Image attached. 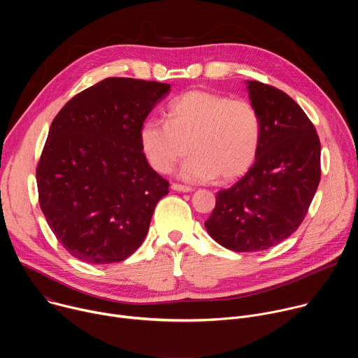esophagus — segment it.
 Returning <instances> with one entry per match:
<instances>
[{"label":"esophagus","mask_w":358,"mask_h":358,"mask_svg":"<svg viewBox=\"0 0 358 358\" xmlns=\"http://www.w3.org/2000/svg\"><path fill=\"white\" fill-rule=\"evenodd\" d=\"M171 188H173L174 191H180V192H189V191H192L191 187L182 185V184H178V182H174V184L171 185Z\"/></svg>","instance_id":"esophagus-1"}]
</instances>
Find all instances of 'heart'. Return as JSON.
I'll list each match as a JSON object with an SVG mask.
<instances>
[{"label": "heart", "instance_id": "1", "mask_svg": "<svg viewBox=\"0 0 358 358\" xmlns=\"http://www.w3.org/2000/svg\"><path fill=\"white\" fill-rule=\"evenodd\" d=\"M262 122L249 100L192 89L167 108V122L147 120L140 143L150 166L170 173L188 152L181 176L191 181H207L217 176L231 181L242 176L258 155Z\"/></svg>", "mask_w": 358, "mask_h": 358}]
</instances>
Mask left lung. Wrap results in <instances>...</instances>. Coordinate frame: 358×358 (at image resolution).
Here are the masks:
<instances>
[{
	"label": "left lung",
	"mask_w": 358,
	"mask_h": 358,
	"mask_svg": "<svg viewBox=\"0 0 358 358\" xmlns=\"http://www.w3.org/2000/svg\"><path fill=\"white\" fill-rule=\"evenodd\" d=\"M262 136L253 166L217 192L208 234L235 252L269 249L303 222L320 182V140L310 119L283 90L248 82Z\"/></svg>",
	"instance_id": "obj_1"
}]
</instances>
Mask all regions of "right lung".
Here are the masks:
<instances>
[{
    "mask_svg": "<svg viewBox=\"0 0 358 358\" xmlns=\"http://www.w3.org/2000/svg\"><path fill=\"white\" fill-rule=\"evenodd\" d=\"M169 83L106 78L55 116L36 166L41 210L79 261L122 262L143 243L169 181L147 163L141 126Z\"/></svg>",
    "mask_w": 358,
    "mask_h": 358,
    "instance_id": "add662e5",
    "label": "right lung"
}]
</instances>
